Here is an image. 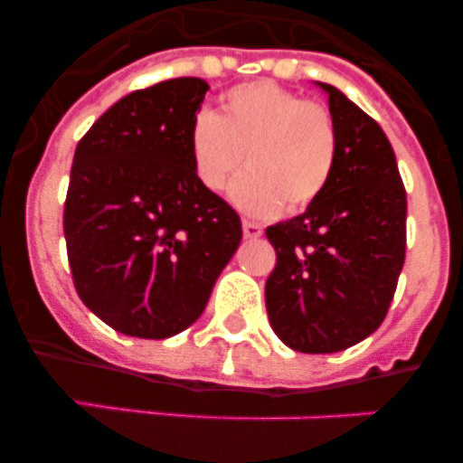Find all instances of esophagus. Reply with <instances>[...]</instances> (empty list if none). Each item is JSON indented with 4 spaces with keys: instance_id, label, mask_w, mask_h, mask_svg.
Masks as SVG:
<instances>
[{
    "instance_id": "1",
    "label": "esophagus",
    "mask_w": 463,
    "mask_h": 463,
    "mask_svg": "<svg viewBox=\"0 0 463 463\" xmlns=\"http://www.w3.org/2000/svg\"><path fill=\"white\" fill-rule=\"evenodd\" d=\"M261 232H264V229H261L257 222H250V220H243V234H245V239H260Z\"/></svg>"
}]
</instances>
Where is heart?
<instances>
[{
	"label": "heart",
	"instance_id": "b5f03b06",
	"mask_svg": "<svg viewBox=\"0 0 463 463\" xmlns=\"http://www.w3.org/2000/svg\"><path fill=\"white\" fill-rule=\"evenodd\" d=\"M194 174L220 192L243 162L232 199L250 215L308 208L329 185L338 155L331 110L271 80L229 90L222 110H199L190 127Z\"/></svg>",
	"mask_w": 463,
	"mask_h": 463
}]
</instances>
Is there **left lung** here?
<instances>
[{
    "label": "left lung",
    "mask_w": 463,
    "mask_h": 463,
    "mask_svg": "<svg viewBox=\"0 0 463 463\" xmlns=\"http://www.w3.org/2000/svg\"><path fill=\"white\" fill-rule=\"evenodd\" d=\"M338 129L329 185L288 222L267 229L273 331L297 353H338L371 336L392 306L406 260V187L378 122L322 83Z\"/></svg>",
    "instance_id": "8db88e82"
}]
</instances>
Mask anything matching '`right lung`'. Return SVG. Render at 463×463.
<instances>
[{
    "instance_id": "add662e5",
    "label": "right lung",
    "mask_w": 463,
    "mask_h": 463,
    "mask_svg": "<svg viewBox=\"0 0 463 463\" xmlns=\"http://www.w3.org/2000/svg\"><path fill=\"white\" fill-rule=\"evenodd\" d=\"M206 90L185 76L127 94L73 153L62 220L73 288L127 336L187 329L243 236L239 213L192 165L190 127Z\"/></svg>"
}]
</instances>
